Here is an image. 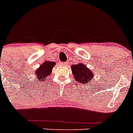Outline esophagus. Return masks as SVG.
Masks as SVG:
<instances>
[{"instance_id": "1", "label": "esophagus", "mask_w": 133, "mask_h": 133, "mask_svg": "<svg viewBox=\"0 0 133 133\" xmlns=\"http://www.w3.org/2000/svg\"><path fill=\"white\" fill-rule=\"evenodd\" d=\"M62 65H67V62L62 63Z\"/></svg>"}]
</instances>
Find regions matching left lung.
<instances>
[{
  "label": "left lung",
  "mask_w": 133,
  "mask_h": 133,
  "mask_svg": "<svg viewBox=\"0 0 133 133\" xmlns=\"http://www.w3.org/2000/svg\"><path fill=\"white\" fill-rule=\"evenodd\" d=\"M72 73L74 75L75 78L78 82L85 84H89V82L92 78L94 73L83 64H73L71 65Z\"/></svg>",
  "instance_id": "8db88e82"
}]
</instances>
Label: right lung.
Instances as JSON below:
<instances>
[{
	"instance_id": "add662e5",
	"label": "right lung",
	"mask_w": 133,
	"mask_h": 133,
	"mask_svg": "<svg viewBox=\"0 0 133 133\" xmlns=\"http://www.w3.org/2000/svg\"><path fill=\"white\" fill-rule=\"evenodd\" d=\"M55 63L54 62H45L37 69L35 72L37 79L44 80L45 77L49 76L51 73L52 69L55 66Z\"/></svg>"
}]
</instances>
